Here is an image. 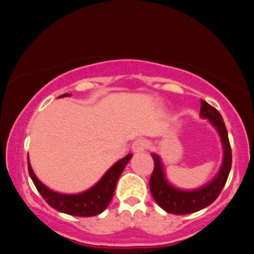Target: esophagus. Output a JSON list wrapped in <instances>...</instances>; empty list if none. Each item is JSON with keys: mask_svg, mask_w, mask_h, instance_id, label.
<instances>
[{"mask_svg": "<svg viewBox=\"0 0 254 254\" xmlns=\"http://www.w3.org/2000/svg\"><path fill=\"white\" fill-rule=\"evenodd\" d=\"M147 147H148L147 141L143 138H139V139H136V141L133 142L132 150L135 151V153H141V151H144L145 149H147Z\"/></svg>", "mask_w": 254, "mask_h": 254, "instance_id": "34e87169", "label": "esophagus"}]
</instances>
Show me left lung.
<instances>
[{
	"label": "left lung",
	"instance_id": "obj_1",
	"mask_svg": "<svg viewBox=\"0 0 254 254\" xmlns=\"http://www.w3.org/2000/svg\"><path fill=\"white\" fill-rule=\"evenodd\" d=\"M200 117L209 119L214 125L221 137L223 147V161L216 177L202 188L196 190H180L174 188L166 179L164 165L156 154H151L154 160V171L151 173L149 189L155 202L170 214L186 215L202 210L214 202L224 188L232 168V149H230L228 132L224 125L220 112L209 105L206 101L200 100Z\"/></svg>",
	"mask_w": 254,
	"mask_h": 254
}]
</instances>
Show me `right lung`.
<instances>
[{
	"label": "right lung",
	"mask_w": 254,
	"mask_h": 254,
	"mask_svg": "<svg viewBox=\"0 0 254 254\" xmlns=\"http://www.w3.org/2000/svg\"><path fill=\"white\" fill-rule=\"evenodd\" d=\"M69 95L70 94H63L60 98L69 97ZM131 157H132V154H127L123 159L116 162L93 188L76 194L58 193V192L50 190L34 174L31 167L30 159H27V165L32 182L49 205L58 211L64 212V214L90 217L101 214L109 206L113 193H115L119 177H121L122 172L124 171L125 166L130 161Z\"/></svg>",
	"instance_id": "1"
}]
</instances>
